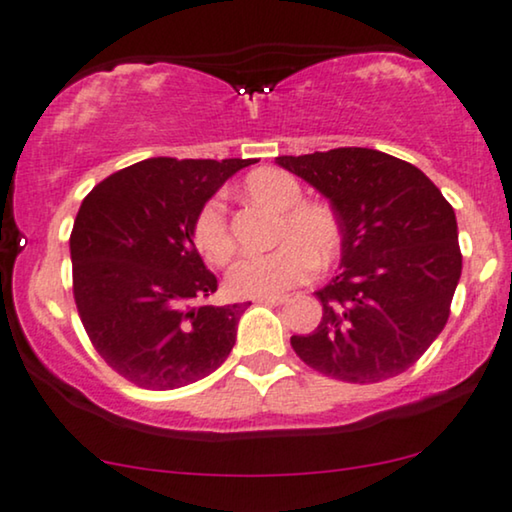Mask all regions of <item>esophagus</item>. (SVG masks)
<instances>
[{
	"mask_svg": "<svg viewBox=\"0 0 512 512\" xmlns=\"http://www.w3.org/2000/svg\"><path fill=\"white\" fill-rule=\"evenodd\" d=\"M255 302H257V304H271V306H278V304H285V302H288V297H285V295H276V297H257Z\"/></svg>",
	"mask_w": 512,
	"mask_h": 512,
	"instance_id": "esophagus-1",
	"label": "esophagus"
}]
</instances>
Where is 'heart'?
<instances>
[{"label":"heart","mask_w":512,"mask_h":512,"mask_svg":"<svg viewBox=\"0 0 512 512\" xmlns=\"http://www.w3.org/2000/svg\"><path fill=\"white\" fill-rule=\"evenodd\" d=\"M250 199L278 213L274 250L248 255L231 267L227 288L236 297H276L304 283L313 269L335 262L342 248L337 215L323 203L302 201V187L285 170L260 168L243 180ZM194 245L215 267H224L236 252L227 206L220 196L206 201L194 220Z\"/></svg>","instance_id":"1"}]
</instances>
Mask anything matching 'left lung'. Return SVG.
I'll return each instance as SVG.
<instances>
[{"mask_svg": "<svg viewBox=\"0 0 512 512\" xmlns=\"http://www.w3.org/2000/svg\"><path fill=\"white\" fill-rule=\"evenodd\" d=\"M330 201L342 227L339 274L316 290L323 318L292 335L325 377L377 384L424 356L449 318L461 278L456 215L417 166L367 147L278 156Z\"/></svg>", "mask_w": 512, "mask_h": 512, "instance_id": "1", "label": "left lung"}]
</instances>
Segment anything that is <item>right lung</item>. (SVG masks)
Instances as JSON below:
<instances>
[{
    "label": "right lung",
    "mask_w": 512,
    "mask_h": 512,
    "mask_svg": "<svg viewBox=\"0 0 512 512\" xmlns=\"http://www.w3.org/2000/svg\"><path fill=\"white\" fill-rule=\"evenodd\" d=\"M255 159L156 156L109 175L70 236L74 302L105 363L135 386L170 391L208 377L236 344L248 304H201L217 290L194 220Z\"/></svg>",
    "instance_id": "obj_1"
}]
</instances>
